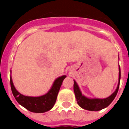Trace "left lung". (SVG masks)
Masks as SVG:
<instances>
[{
	"mask_svg": "<svg viewBox=\"0 0 129 129\" xmlns=\"http://www.w3.org/2000/svg\"><path fill=\"white\" fill-rule=\"evenodd\" d=\"M121 78V70L119 64V79H118V84L116 90L107 98H88L82 94L80 88L79 87L77 83L75 80H74V91L76 95L77 104L82 109L90 111H98L107 107L114 100L115 97L117 95L119 86V82Z\"/></svg>",
	"mask_w": 129,
	"mask_h": 129,
	"instance_id": "1",
	"label": "left lung"
}]
</instances>
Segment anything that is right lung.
Listing matches in <instances>:
<instances>
[{
	"mask_svg": "<svg viewBox=\"0 0 129 129\" xmlns=\"http://www.w3.org/2000/svg\"><path fill=\"white\" fill-rule=\"evenodd\" d=\"M66 77L67 76L64 75L57 77L53 82L50 90L46 94L37 97L26 96L19 93L14 86L11 77H10V85L13 96L20 105L32 112L43 113L53 108L56 101L59 89Z\"/></svg>",
	"mask_w": 129,
	"mask_h": 129,
	"instance_id": "1",
	"label": "right lung"
}]
</instances>
